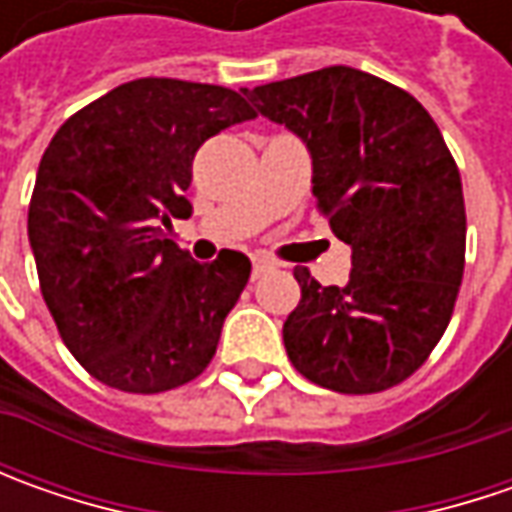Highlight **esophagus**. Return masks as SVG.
Returning <instances> with one entry per match:
<instances>
[{
  "label": "esophagus",
  "instance_id": "obj_1",
  "mask_svg": "<svg viewBox=\"0 0 512 512\" xmlns=\"http://www.w3.org/2000/svg\"><path fill=\"white\" fill-rule=\"evenodd\" d=\"M250 262H253V279L265 276V273H270V270L276 267V265H273V259H267V256H262V253H256V256H253Z\"/></svg>",
  "mask_w": 512,
  "mask_h": 512
}]
</instances>
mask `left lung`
<instances>
[{
    "label": "left lung",
    "instance_id": "8db88e82",
    "mask_svg": "<svg viewBox=\"0 0 512 512\" xmlns=\"http://www.w3.org/2000/svg\"><path fill=\"white\" fill-rule=\"evenodd\" d=\"M305 139L316 210L353 247L347 285L293 276L290 364L319 387L364 396L410 379L450 325L464 276L462 176L433 116L373 73L333 68L247 90Z\"/></svg>",
    "mask_w": 512,
    "mask_h": 512
}]
</instances>
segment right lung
I'll list each match as a JSON object with an SVG mask.
<instances>
[{"instance_id": "1", "label": "right lung", "mask_w": 512, "mask_h": 512, "mask_svg": "<svg viewBox=\"0 0 512 512\" xmlns=\"http://www.w3.org/2000/svg\"><path fill=\"white\" fill-rule=\"evenodd\" d=\"M247 119L256 110L236 90L148 76L50 139L28 207L39 290L73 359L113 390L182 387L216 353L250 259L222 250L199 265L165 230L193 213L196 150Z\"/></svg>"}]
</instances>
